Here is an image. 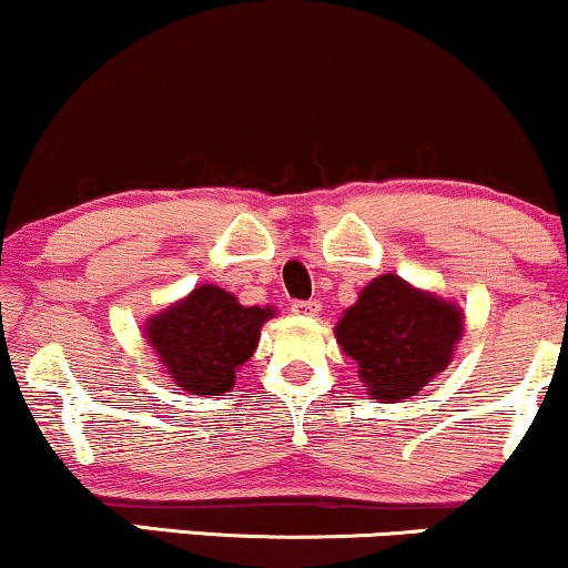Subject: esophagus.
Instances as JSON below:
<instances>
[{"instance_id": "1", "label": "esophagus", "mask_w": 568, "mask_h": 568, "mask_svg": "<svg viewBox=\"0 0 568 568\" xmlns=\"http://www.w3.org/2000/svg\"><path fill=\"white\" fill-rule=\"evenodd\" d=\"M292 311L301 316H316L318 311H322V303L318 301H295L292 303Z\"/></svg>"}]
</instances>
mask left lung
Returning a JSON list of instances; mask_svg holds the SVG:
<instances>
[{"instance_id": "obj_1", "label": "left lung", "mask_w": 568, "mask_h": 568, "mask_svg": "<svg viewBox=\"0 0 568 568\" xmlns=\"http://www.w3.org/2000/svg\"><path fill=\"white\" fill-rule=\"evenodd\" d=\"M464 314L454 303L384 273L359 292L335 327L341 348L381 403L413 397L454 359Z\"/></svg>"}]
</instances>
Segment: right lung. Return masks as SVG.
I'll list each match as a JSON object with an SVG mask.
<instances>
[{"label": "right lung", "instance_id": "right-lung-1", "mask_svg": "<svg viewBox=\"0 0 568 568\" xmlns=\"http://www.w3.org/2000/svg\"><path fill=\"white\" fill-rule=\"evenodd\" d=\"M273 314L271 305H241L222 286L203 284L152 316L144 335L176 386L220 397L233 388L239 367L257 348L260 327Z\"/></svg>", "mask_w": 568, "mask_h": 568}]
</instances>
